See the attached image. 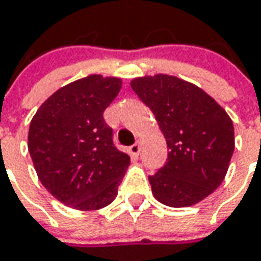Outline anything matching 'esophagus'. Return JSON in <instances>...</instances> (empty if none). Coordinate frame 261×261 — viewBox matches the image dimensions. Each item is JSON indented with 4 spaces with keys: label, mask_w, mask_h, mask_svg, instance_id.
Wrapping results in <instances>:
<instances>
[{
    "label": "esophagus",
    "mask_w": 261,
    "mask_h": 261,
    "mask_svg": "<svg viewBox=\"0 0 261 261\" xmlns=\"http://www.w3.org/2000/svg\"><path fill=\"white\" fill-rule=\"evenodd\" d=\"M130 153L133 154V156H139V153H140V143L137 141L136 144H133L130 147Z\"/></svg>",
    "instance_id": "esophagus-1"
}]
</instances>
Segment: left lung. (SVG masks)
<instances>
[{
	"label": "left lung",
	"mask_w": 261,
	"mask_h": 261,
	"mask_svg": "<svg viewBox=\"0 0 261 261\" xmlns=\"http://www.w3.org/2000/svg\"><path fill=\"white\" fill-rule=\"evenodd\" d=\"M130 86L154 114L169 148L166 165L148 177L154 198L172 208L203 201L227 175L232 120L211 95L177 76L134 77Z\"/></svg>",
	"instance_id": "8db88e82"
}]
</instances>
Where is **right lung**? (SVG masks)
<instances>
[{"label": "right lung", "mask_w": 261, "mask_h": 261, "mask_svg": "<svg viewBox=\"0 0 261 261\" xmlns=\"http://www.w3.org/2000/svg\"><path fill=\"white\" fill-rule=\"evenodd\" d=\"M121 85V77L88 75L59 88L32 118L27 146L39 180L73 210L110 205L130 166L102 117Z\"/></svg>", "instance_id": "right-lung-1"}]
</instances>
